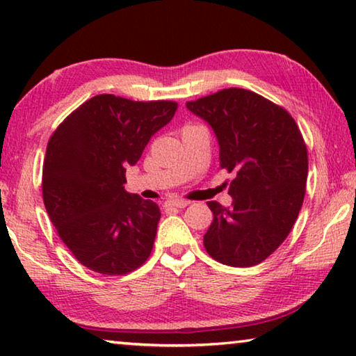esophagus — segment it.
Here are the masks:
<instances>
[{
  "instance_id": "34e87169",
  "label": "esophagus",
  "mask_w": 356,
  "mask_h": 356,
  "mask_svg": "<svg viewBox=\"0 0 356 356\" xmlns=\"http://www.w3.org/2000/svg\"><path fill=\"white\" fill-rule=\"evenodd\" d=\"M186 206H190V201L185 200H172L166 202V207H176V209H185Z\"/></svg>"
}]
</instances>
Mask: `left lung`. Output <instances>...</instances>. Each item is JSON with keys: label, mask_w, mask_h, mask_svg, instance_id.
I'll list each match as a JSON object with an SVG mask.
<instances>
[{"label": "left lung", "mask_w": 356, "mask_h": 356, "mask_svg": "<svg viewBox=\"0 0 356 356\" xmlns=\"http://www.w3.org/2000/svg\"><path fill=\"white\" fill-rule=\"evenodd\" d=\"M186 108L210 124L221 170L236 176L227 191L231 207L207 202L213 221L204 236L206 251L231 267L261 264L287 238L303 206V135L284 108L248 89H221Z\"/></svg>", "instance_id": "left-lung-1"}]
</instances>
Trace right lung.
<instances>
[{
	"label": "right lung",
	"mask_w": 356,
	"mask_h": 356,
	"mask_svg": "<svg viewBox=\"0 0 356 356\" xmlns=\"http://www.w3.org/2000/svg\"><path fill=\"white\" fill-rule=\"evenodd\" d=\"M177 104L100 94L53 131L42 171V196L58 236L84 267L127 275L147 261L160 209L124 188L125 168L141 159Z\"/></svg>",
	"instance_id": "right-lung-1"
}]
</instances>
